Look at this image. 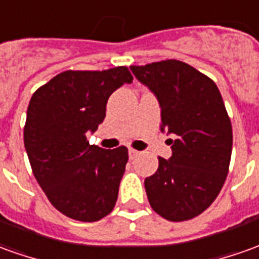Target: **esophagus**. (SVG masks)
Listing matches in <instances>:
<instances>
[{"label":"esophagus","mask_w":259,"mask_h":259,"mask_svg":"<svg viewBox=\"0 0 259 259\" xmlns=\"http://www.w3.org/2000/svg\"><path fill=\"white\" fill-rule=\"evenodd\" d=\"M140 154L137 150H135V148H129V157H130V160H133V158H136L137 155Z\"/></svg>","instance_id":"obj_1"}]
</instances>
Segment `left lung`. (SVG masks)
<instances>
[{
	"instance_id": "8db88e82",
	"label": "left lung",
	"mask_w": 259,
	"mask_h": 259,
	"mask_svg": "<svg viewBox=\"0 0 259 259\" xmlns=\"http://www.w3.org/2000/svg\"><path fill=\"white\" fill-rule=\"evenodd\" d=\"M161 108V132L175 136L172 155L158 157V169L144 181L155 213L171 222L199 216L223 188L233 130L218 85L180 60L132 66Z\"/></svg>"
}]
</instances>
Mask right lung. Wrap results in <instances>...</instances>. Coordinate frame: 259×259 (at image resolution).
Instances as JSON below:
<instances>
[{"instance_id":"1","label":"right lung","mask_w":259,"mask_h":259,"mask_svg":"<svg viewBox=\"0 0 259 259\" xmlns=\"http://www.w3.org/2000/svg\"><path fill=\"white\" fill-rule=\"evenodd\" d=\"M133 81L127 67L57 74L32 95L23 143L37 184L50 203L79 222L109 214L129 160L124 146L104 150L87 140L104 122L106 102Z\"/></svg>"}]
</instances>
